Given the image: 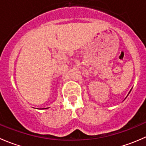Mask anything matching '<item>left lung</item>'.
<instances>
[{
    "label": "left lung",
    "instance_id": "left-lung-1",
    "mask_svg": "<svg viewBox=\"0 0 146 146\" xmlns=\"http://www.w3.org/2000/svg\"><path fill=\"white\" fill-rule=\"evenodd\" d=\"M131 90H130V92H131ZM130 92H129V93H130Z\"/></svg>",
    "mask_w": 146,
    "mask_h": 146
}]
</instances>
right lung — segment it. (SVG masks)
<instances>
[{
  "mask_svg": "<svg viewBox=\"0 0 146 146\" xmlns=\"http://www.w3.org/2000/svg\"><path fill=\"white\" fill-rule=\"evenodd\" d=\"M43 109H48V108H43Z\"/></svg>",
  "mask_w": 146,
  "mask_h": 146,
  "instance_id": "1",
  "label": "right lung"
}]
</instances>
